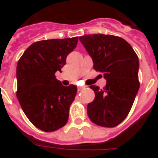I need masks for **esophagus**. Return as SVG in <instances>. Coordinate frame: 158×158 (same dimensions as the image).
<instances>
[{"instance_id":"obj_1","label":"esophagus","mask_w":158,"mask_h":158,"mask_svg":"<svg viewBox=\"0 0 158 158\" xmlns=\"http://www.w3.org/2000/svg\"><path fill=\"white\" fill-rule=\"evenodd\" d=\"M84 88H85V86H78L77 87V89H78V91H81V89H83Z\"/></svg>"}]
</instances>
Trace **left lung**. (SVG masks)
<instances>
[{
	"mask_svg": "<svg viewBox=\"0 0 158 158\" xmlns=\"http://www.w3.org/2000/svg\"><path fill=\"white\" fill-rule=\"evenodd\" d=\"M93 58V68L104 73L105 87L91 85L95 99L87 107L93 123L114 127L127 116L139 89V61L125 40L111 35H87L79 37Z\"/></svg>",
	"mask_w": 158,
	"mask_h": 158,
	"instance_id": "8db88e82",
	"label": "left lung"
}]
</instances>
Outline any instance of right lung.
Instances as JSON below:
<instances>
[{
	"label": "right lung",
	"instance_id": "obj_1",
	"mask_svg": "<svg viewBox=\"0 0 158 158\" xmlns=\"http://www.w3.org/2000/svg\"><path fill=\"white\" fill-rule=\"evenodd\" d=\"M78 37L42 40L32 43L18 61L16 96L34 126L45 132L62 128L77 89L63 86L55 73L62 72L66 57L77 47Z\"/></svg>",
	"mask_w": 158,
	"mask_h": 158
}]
</instances>
